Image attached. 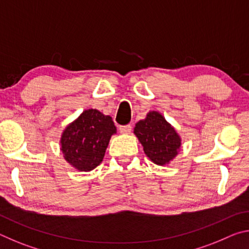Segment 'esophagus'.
I'll return each instance as SVG.
<instances>
[{"mask_svg": "<svg viewBox=\"0 0 249 249\" xmlns=\"http://www.w3.org/2000/svg\"><path fill=\"white\" fill-rule=\"evenodd\" d=\"M130 130H132V126H130V125L120 126V132L122 134H129Z\"/></svg>", "mask_w": 249, "mask_h": 249, "instance_id": "34e87169", "label": "esophagus"}]
</instances>
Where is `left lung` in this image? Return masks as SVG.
Wrapping results in <instances>:
<instances>
[{
    "mask_svg": "<svg viewBox=\"0 0 249 249\" xmlns=\"http://www.w3.org/2000/svg\"><path fill=\"white\" fill-rule=\"evenodd\" d=\"M134 134L144 147L147 157L158 166L168 165L180 150L179 134L157 111H150L146 119L137 122Z\"/></svg>",
    "mask_w": 249,
    "mask_h": 249,
    "instance_id": "left-lung-1",
    "label": "left lung"
}]
</instances>
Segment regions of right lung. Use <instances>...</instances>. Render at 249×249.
Instances as JSON below:
<instances>
[{"label": "right lung", "mask_w": 249, "mask_h": 249, "mask_svg": "<svg viewBox=\"0 0 249 249\" xmlns=\"http://www.w3.org/2000/svg\"><path fill=\"white\" fill-rule=\"evenodd\" d=\"M116 127L112 117L95 108L83 111L77 120L65 128L60 149L66 161L79 171H91L104 158Z\"/></svg>", "instance_id": "right-lung-1"}]
</instances>
